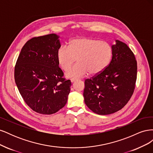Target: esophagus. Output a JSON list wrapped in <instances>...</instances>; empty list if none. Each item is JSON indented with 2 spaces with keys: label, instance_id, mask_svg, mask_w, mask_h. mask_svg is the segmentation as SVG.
Segmentation results:
<instances>
[{
  "label": "esophagus",
  "instance_id": "34e87169",
  "mask_svg": "<svg viewBox=\"0 0 153 153\" xmlns=\"http://www.w3.org/2000/svg\"><path fill=\"white\" fill-rule=\"evenodd\" d=\"M77 79H76V78H73V79H71V82L73 83V82H74L75 81H76Z\"/></svg>",
  "mask_w": 153,
  "mask_h": 153
}]
</instances>
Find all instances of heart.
<instances>
[{
	"instance_id": "heart-1",
	"label": "heart",
	"mask_w": 153,
	"mask_h": 153,
	"mask_svg": "<svg viewBox=\"0 0 153 153\" xmlns=\"http://www.w3.org/2000/svg\"><path fill=\"white\" fill-rule=\"evenodd\" d=\"M113 49L110 43L88 37L70 41L69 47L62 45L57 52V59L63 70H67L77 58L78 63L66 72L68 78L83 77L90 73L99 75L107 68L112 57Z\"/></svg>"
}]
</instances>
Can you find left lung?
I'll return each instance as SVG.
<instances>
[{
    "instance_id": "1",
    "label": "left lung",
    "mask_w": 153,
    "mask_h": 153,
    "mask_svg": "<svg viewBox=\"0 0 153 153\" xmlns=\"http://www.w3.org/2000/svg\"><path fill=\"white\" fill-rule=\"evenodd\" d=\"M112 60L99 75L85 81L84 101L98 115H108L122 109L133 93L137 64L126 44L115 40Z\"/></svg>"
}]
</instances>
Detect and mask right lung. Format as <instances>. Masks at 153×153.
I'll return each instance as SVG.
<instances>
[{"label":"right lung","mask_w":153,"mask_h":153,"mask_svg":"<svg viewBox=\"0 0 153 153\" xmlns=\"http://www.w3.org/2000/svg\"><path fill=\"white\" fill-rule=\"evenodd\" d=\"M60 36L50 34L29 40L15 68V80L25 102L35 112L56 113L67 103L71 82L62 78L57 52Z\"/></svg>","instance_id":"obj_1"}]
</instances>
